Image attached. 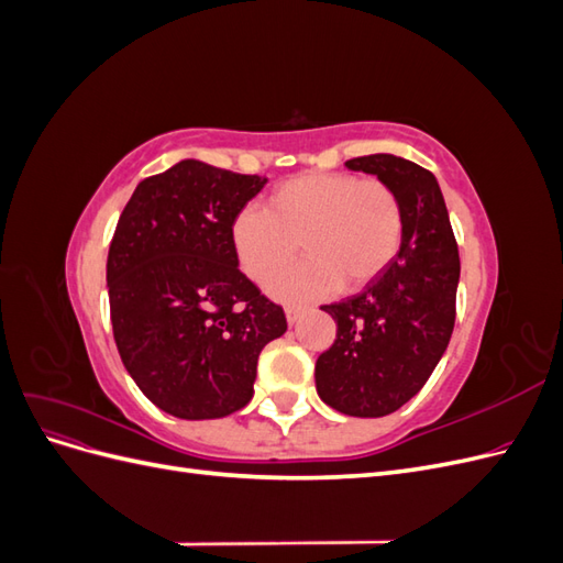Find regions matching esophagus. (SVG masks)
I'll list each match as a JSON object with an SVG mask.
<instances>
[{
	"mask_svg": "<svg viewBox=\"0 0 563 563\" xmlns=\"http://www.w3.org/2000/svg\"><path fill=\"white\" fill-rule=\"evenodd\" d=\"M302 308H300V305H288V308H286V321H288V327H294V323L302 317Z\"/></svg>",
	"mask_w": 563,
	"mask_h": 563,
	"instance_id": "1",
	"label": "esophagus"
}]
</instances>
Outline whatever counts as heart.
Listing matches in <instances>:
<instances>
[{"instance_id": "1", "label": "heart", "mask_w": 563, "mask_h": 563, "mask_svg": "<svg viewBox=\"0 0 563 563\" xmlns=\"http://www.w3.org/2000/svg\"><path fill=\"white\" fill-rule=\"evenodd\" d=\"M401 234L397 192L350 174L296 176L267 197V209L244 207L230 225L236 261L255 284L274 279L301 242L309 258L269 284L279 300H310L338 286L360 291L395 258Z\"/></svg>"}]
</instances>
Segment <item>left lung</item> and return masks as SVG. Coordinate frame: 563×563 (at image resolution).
Returning a JSON list of instances; mask_svg holds the SVG:
<instances>
[{
	"mask_svg": "<svg viewBox=\"0 0 563 563\" xmlns=\"http://www.w3.org/2000/svg\"><path fill=\"white\" fill-rule=\"evenodd\" d=\"M397 192L401 246L364 291L323 305L338 323L335 343L314 366L317 395L354 418L395 413L428 383L455 323L460 258L437 178L395 155L345 162Z\"/></svg>",
	"mask_w": 563,
	"mask_h": 563,
	"instance_id": "8db88e82",
	"label": "left lung"
}]
</instances>
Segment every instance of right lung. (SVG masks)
<instances>
[{
    "mask_svg": "<svg viewBox=\"0 0 563 563\" xmlns=\"http://www.w3.org/2000/svg\"><path fill=\"white\" fill-rule=\"evenodd\" d=\"M267 185L183 159L135 187L108 253L110 317L133 383L164 413L225 418L253 397L279 305L240 272L232 218Z\"/></svg>",
    "mask_w": 563,
    "mask_h": 563,
    "instance_id": "obj_1",
    "label": "right lung"
}]
</instances>
